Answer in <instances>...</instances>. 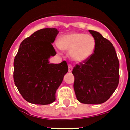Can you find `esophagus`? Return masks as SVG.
I'll use <instances>...</instances> for the list:
<instances>
[{
    "mask_svg": "<svg viewBox=\"0 0 130 130\" xmlns=\"http://www.w3.org/2000/svg\"><path fill=\"white\" fill-rule=\"evenodd\" d=\"M68 67H69V72H71L72 71V69H73V67L71 65H68Z\"/></svg>",
    "mask_w": 130,
    "mask_h": 130,
    "instance_id": "esophagus-1",
    "label": "esophagus"
}]
</instances>
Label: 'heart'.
<instances>
[{
  "label": "heart",
  "instance_id": "obj_1",
  "mask_svg": "<svg viewBox=\"0 0 130 130\" xmlns=\"http://www.w3.org/2000/svg\"><path fill=\"white\" fill-rule=\"evenodd\" d=\"M58 45L62 50L69 51V56L72 61L82 63L94 54L96 40L90 35L74 32L60 36Z\"/></svg>",
  "mask_w": 130,
  "mask_h": 130
}]
</instances>
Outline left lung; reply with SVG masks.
<instances>
[{"label": "left lung", "instance_id": "8db88e82", "mask_svg": "<svg viewBox=\"0 0 130 130\" xmlns=\"http://www.w3.org/2000/svg\"><path fill=\"white\" fill-rule=\"evenodd\" d=\"M96 40L93 54L72 70L74 89L82 103L98 105L113 94L119 82V61L113 44L99 32L89 30Z\"/></svg>", "mask_w": 130, "mask_h": 130}]
</instances>
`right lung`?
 <instances>
[{
  "instance_id": "obj_1",
  "label": "right lung",
  "mask_w": 130,
  "mask_h": 130,
  "mask_svg": "<svg viewBox=\"0 0 130 130\" xmlns=\"http://www.w3.org/2000/svg\"><path fill=\"white\" fill-rule=\"evenodd\" d=\"M59 31L55 28L38 30L20 43L14 59V84L25 100L48 105L56 100V92L68 72L65 61L49 63L56 54L52 43Z\"/></svg>"
}]
</instances>
